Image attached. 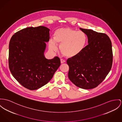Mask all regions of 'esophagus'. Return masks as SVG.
I'll return each instance as SVG.
<instances>
[{"instance_id": "1", "label": "esophagus", "mask_w": 122, "mask_h": 122, "mask_svg": "<svg viewBox=\"0 0 122 122\" xmlns=\"http://www.w3.org/2000/svg\"><path fill=\"white\" fill-rule=\"evenodd\" d=\"M60 62H61V64H63V63H66V60H64V59H61V60H60Z\"/></svg>"}]
</instances>
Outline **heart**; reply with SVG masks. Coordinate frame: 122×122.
Returning <instances> with one entry per match:
<instances>
[{
  "instance_id": "obj_1",
  "label": "heart",
  "mask_w": 122,
  "mask_h": 122,
  "mask_svg": "<svg viewBox=\"0 0 122 122\" xmlns=\"http://www.w3.org/2000/svg\"><path fill=\"white\" fill-rule=\"evenodd\" d=\"M87 40L85 33L69 27L59 28L55 33V40L51 39L49 47L51 51H56L57 45H60L62 54L68 58L78 56L84 50Z\"/></svg>"
}]
</instances>
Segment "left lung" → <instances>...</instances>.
I'll list each match as a JSON object with an SVG mask.
<instances>
[{"instance_id": "obj_1", "label": "left lung", "mask_w": 122, "mask_h": 122, "mask_svg": "<svg viewBox=\"0 0 122 122\" xmlns=\"http://www.w3.org/2000/svg\"><path fill=\"white\" fill-rule=\"evenodd\" d=\"M79 29L87 36L88 44L78 56L67 60L69 66L68 77L77 87L91 89L100 84L111 70L112 42L104 33Z\"/></svg>"}]
</instances>
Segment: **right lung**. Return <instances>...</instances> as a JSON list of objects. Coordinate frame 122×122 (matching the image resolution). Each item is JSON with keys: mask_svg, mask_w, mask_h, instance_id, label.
<instances>
[{"mask_svg": "<svg viewBox=\"0 0 122 122\" xmlns=\"http://www.w3.org/2000/svg\"><path fill=\"white\" fill-rule=\"evenodd\" d=\"M49 31L43 26L24 28L10 40V70L19 83L29 90H37L47 84L60 66L58 57L48 59L44 55Z\"/></svg>", "mask_w": 122, "mask_h": 122, "instance_id": "obj_1", "label": "right lung"}]
</instances>
